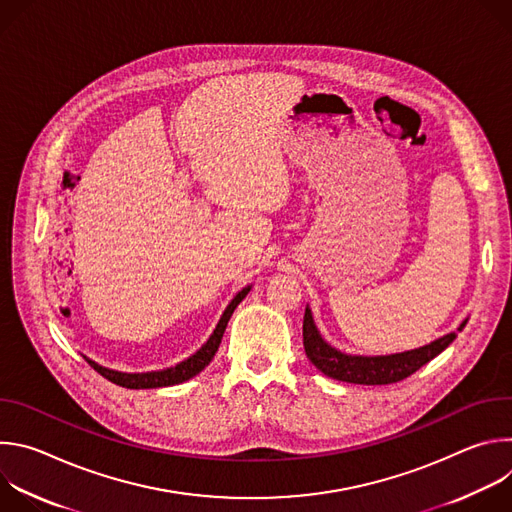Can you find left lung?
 Wrapping results in <instances>:
<instances>
[{
  "mask_svg": "<svg viewBox=\"0 0 512 512\" xmlns=\"http://www.w3.org/2000/svg\"><path fill=\"white\" fill-rule=\"evenodd\" d=\"M468 320H464L458 332L464 330ZM458 332H450L442 338H437L421 348L387 354V356H358V354H344L330 346L318 332L316 322L312 318V310L306 308L304 314V348L310 362L326 377L336 381L354 383V385H391L397 381L407 379L415 371H419L423 364L444 352L458 336Z\"/></svg>",
  "mask_w": 512,
  "mask_h": 512,
  "instance_id": "8db88e82",
  "label": "left lung"
}]
</instances>
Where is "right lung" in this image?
Returning a JSON list of instances; mask_svg holds the SVG:
<instances>
[{"mask_svg": "<svg viewBox=\"0 0 512 512\" xmlns=\"http://www.w3.org/2000/svg\"><path fill=\"white\" fill-rule=\"evenodd\" d=\"M251 285L243 287L239 294L231 300V304L227 306V310L223 312L221 320H218L214 332L210 334V338L202 344L200 350H196L192 356H188L186 360L178 362L176 367H170V369H164V371H152V373H119V371H113V369H105L101 367V364H97L95 360L87 358L85 360L91 364V367L101 375L105 377L107 381L119 385V387H125V389H158V387H170V385H180L192 377H196L200 371H204L208 367V362L214 358L218 346H221V340H223V334L227 330V324L235 312V308L245 300V296L249 294Z\"/></svg>", "mask_w": 512, "mask_h": 512, "instance_id": "right-lung-1", "label": "right lung"}]
</instances>
